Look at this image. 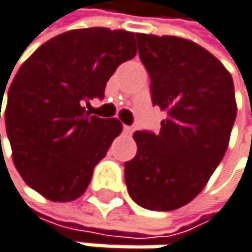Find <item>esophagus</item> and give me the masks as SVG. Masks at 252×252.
<instances>
[{
	"instance_id": "1",
	"label": "esophagus",
	"mask_w": 252,
	"mask_h": 252,
	"mask_svg": "<svg viewBox=\"0 0 252 252\" xmlns=\"http://www.w3.org/2000/svg\"><path fill=\"white\" fill-rule=\"evenodd\" d=\"M124 133L125 134H131L133 133V127H130V125H124Z\"/></svg>"
}]
</instances>
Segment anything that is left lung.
<instances>
[{
	"label": "left lung",
	"instance_id": "1",
	"mask_svg": "<svg viewBox=\"0 0 252 252\" xmlns=\"http://www.w3.org/2000/svg\"><path fill=\"white\" fill-rule=\"evenodd\" d=\"M153 105L166 112L160 131L133 134L137 154L124 163L131 199L168 212L190 202L224 157L236 119L230 72L202 46L175 36L136 34Z\"/></svg>",
	"mask_w": 252,
	"mask_h": 252
}]
</instances>
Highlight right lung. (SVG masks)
I'll return each mask as SVG.
<instances>
[{
    "label": "right lung",
    "instance_id": "obj_1",
    "mask_svg": "<svg viewBox=\"0 0 252 252\" xmlns=\"http://www.w3.org/2000/svg\"><path fill=\"white\" fill-rule=\"evenodd\" d=\"M134 36L102 27L66 32L39 46L15 75L4 110L7 137L18 172L45 198L81 196L122 131L118 119H101L86 107L104 98L118 66L136 56Z\"/></svg>",
    "mask_w": 252,
    "mask_h": 252
}]
</instances>
